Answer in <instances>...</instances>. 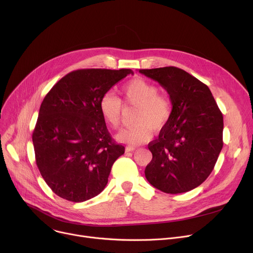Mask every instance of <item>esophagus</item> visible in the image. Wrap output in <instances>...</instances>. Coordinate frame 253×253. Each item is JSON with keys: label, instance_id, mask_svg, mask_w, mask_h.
I'll list each match as a JSON object with an SVG mask.
<instances>
[{"label": "esophagus", "instance_id": "1", "mask_svg": "<svg viewBox=\"0 0 253 253\" xmlns=\"http://www.w3.org/2000/svg\"><path fill=\"white\" fill-rule=\"evenodd\" d=\"M134 150H136V147H134V146H126V152H131Z\"/></svg>", "mask_w": 253, "mask_h": 253}]
</instances>
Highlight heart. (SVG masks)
<instances>
[{"mask_svg":"<svg viewBox=\"0 0 253 253\" xmlns=\"http://www.w3.org/2000/svg\"><path fill=\"white\" fill-rule=\"evenodd\" d=\"M120 97L126 106L136 107L133 122L135 125L124 128L116 135V140L129 146L147 142L152 130L162 129L172 115V101L169 95L159 93L153 83L134 78L120 88ZM113 93H105L99 101V111L104 122L112 128H117L122 120L123 105Z\"/></svg>","mask_w":253,"mask_h":253,"instance_id":"b5f03b06","label":"heart"}]
</instances>
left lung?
Here are the masks:
<instances>
[{
  "mask_svg": "<svg viewBox=\"0 0 253 253\" xmlns=\"http://www.w3.org/2000/svg\"><path fill=\"white\" fill-rule=\"evenodd\" d=\"M169 93L172 115L159 138L148 144L152 160L148 182L167 194L201 185L214 169L222 149L223 117L209 87L176 67L139 70Z\"/></svg>",
  "mask_w": 253,
  "mask_h": 253,
  "instance_id": "8db88e82",
  "label": "left lung"
}]
</instances>
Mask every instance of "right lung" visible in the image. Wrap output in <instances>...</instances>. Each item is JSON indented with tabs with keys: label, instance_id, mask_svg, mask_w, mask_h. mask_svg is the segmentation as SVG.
<instances>
[{
	"label": "right lung",
	"instance_id": "obj_1",
	"mask_svg": "<svg viewBox=\"0 0 253 253\" xmlns=\"http://www.w3.org/2000/svg\"><path fill=\"white\" fill-rule=\"evenodd\" d=\"M130 69H81L44 98L33 133L36 164L55 195L84 202L103 191L125 147L112 140L99 101Z\"/></svg>",
	"mask_w": 253,
	"mask_h": 253
}]
</instances>
